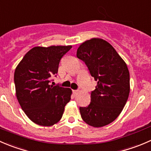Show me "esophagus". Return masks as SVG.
Returning <instances> with one entry per match:
<instances>
[{"label": "esophagus", "instance_id": "esophagus-1", "mask_svg": "<svg viewBox=\"0 0 151 151\" xmlns=\"http://www.w3.org/2000/svg\"><path fill=\"white\" fill-rule=\"evenodd\" d=\"M78 90H73V95H76L78 94Z\"/></svg>", "mask_w": 151, "mask_h": 151}]
</instances>
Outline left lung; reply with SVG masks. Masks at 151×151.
Returning a JSON list of instances; mask_svg holds the SVG:
<instances>
[{
  "label": "left lung",
  "instance_id": "8db88e82",
  "mask_svg": "<svg viewBox=\"0 0 151 151\" xmlns=\"http://www.w3.org/2000/svg\"><path fill=\"white\" fill-rule=\"evenodd\" d=\"M77 57L85 62L97 83L91 102L80 107L83 121L99 128L112 123L121 113L130 92V75L126 62L106 40L92 38L82 43Z\"/></svg>",
  "mask_w": 151,
  "mask_h": 151
}]
</instances>
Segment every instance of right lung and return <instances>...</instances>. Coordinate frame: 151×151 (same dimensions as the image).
<instances>
[{"label": "right lung", "instance_id": "add662e5", "mask_svg": "<svg viewBox=\"0 0 151 151\" xmlns=\"http://www.w3.org/2000/svg\"><path fill=\"white\" fill-rule=\"evenodd\" d=\"M72 46L34 47L16 68L14 80L17 101L27 117L34 123L50 126L59 121L70 101V88L49 84L58 73L62 56Z\"/></svg>", "mask_w": 151, "mask_h": 151}]
</instances>
